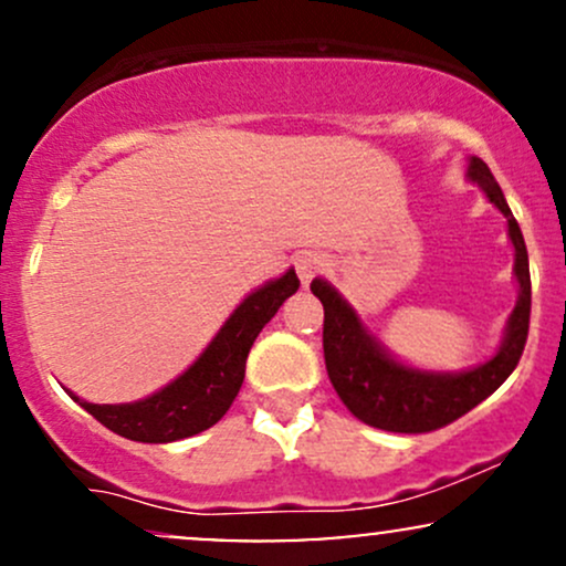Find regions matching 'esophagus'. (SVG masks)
Wrapping results in <instances>:
<instances>
[{
    "mask_svg": "<svg viewBox=\"0 0 566 566\" xmlns=\"http://www.w3.org/2000/svg\"><path fill=\"white\" fill-rule=\"evenodd\" d=\"M295 265H297V276H301L303 287H308V284H311V279L322 274V269H324V261H322L319 255H316V252H301V255H297Z\"/></svg>",
    "mask_w": 566,
    "mask_h": 566,
    "instance_id": "1",
    "label": "esophagus"
}]
</instances>
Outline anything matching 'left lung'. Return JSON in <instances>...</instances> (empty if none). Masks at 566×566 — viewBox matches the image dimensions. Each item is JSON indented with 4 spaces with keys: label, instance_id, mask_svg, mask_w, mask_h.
Returning a JSON list of instances; mask_svg holds the SVG:
<instances>
[{
    "label": "left lung",
    "instance_id": "obj_1",
    "mask_svg": "<svg viewBox=\"0 0 566 566\" xmlns=\"http://www.w3.org/2000/svg\"><path fill=\"white\" fill-rule=\"evenodd\" d=\"M469 175L509 220V237L516 250L513 271L518 279V303L509 319L503 348L490 361L458 375L420 373L399 365L367 335L354 308L327 282H311V292L324 305V365L333 388L361 423L380 431L428 433L454 423L503 386L527 346L532 308L527 244L490 167L473 157Z\"/></svg>",
    "mask_w": 566,
    "mask_h": 566
}]
</instances>
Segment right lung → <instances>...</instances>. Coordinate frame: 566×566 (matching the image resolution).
Masks as SVG:
<instances>
[{
  "mask_svg": "<svg viewBox=\"0 0 566 566\" xmlns=\"http://www.w3.org/2000/svg\"><path fill=\"white\" fill-rule=\"evenodd\" d=\"M301 279L287 271L276 282L252 292L247 301L231 314L216 340L205 354L180 375L178 380L161 388L159 394L135 405H90L80 401L90 415L119 437L146 444H165L216 426L237 399L244 380L247 354L261 329L271 322L279 305L295 295Z\"/></svg>",
  "mask_w": 566,
  "mask_h": 566,
  "instance_id": "right-lung-1",
  "label": "right lung"
}]
</instances>
